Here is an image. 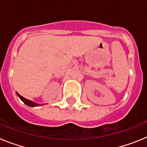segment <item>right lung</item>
<instances>
[{
	"instance_id": "right-lung-1",
	"label": "right lung",
	"mask_w": 147,
	"mask_h": 147,
	"mask_svg": "<svg viewBox=\"0 0 147 147\" xmlns=\"http://www.w3.org/2000/svg\"><path fill=\"white\" fill-rule=\"evenodd\" d=\"M17 95H18V96L20 98V100H21L22 102H23V103L26 104V105H28V106H29V107H37V106H40V105H39V104H37L35 103V102H32L31 100H28L27 99V98H24V97H23L22 96H20L19 93H17Z\"/></svg>"
}]
</instances>
